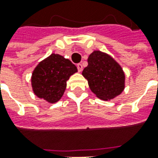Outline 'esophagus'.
<instances>
[{
    "instance_id": "1",
    "label": "esophagus",
    "mask_w": 158,
    "mask_h": 158,
    "mask_svg": "<svg viewBox=\"0 0 158 158\" xmlns=\"http://www.w3.org/2000/svg\"><path fill=\"white\" fill-rule=\"evenodd\" d=\"M77 69H78V71H79V73L81 72L83 70V66L82 64H80V63H79L78 65H77Z\"/></svg>"
}]
</instances>
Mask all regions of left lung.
I'll return each instance as SVG.
<instances>
[{
    "label": "left lung",
    "instance_id": "left-lung-1",
    "mask_svg": "<svg viewBox=\"0 0 158 158\" xmlns=\"http://www.w3.org/2000/svg\"><path fill=\"white\" fill-rule=\"evenodd\" d=\"M82 75L96 97L104 101L114 99L125 88L122 67L109 54L98 50L89 56L88 66L84 69Z\"/></svg>",
    "mask_w": 158,
    "mask_h": 158
}]
</instances>
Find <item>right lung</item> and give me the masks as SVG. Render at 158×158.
Wrapping results in <instances>:
<instances>
[{"label": "right lung", "mask_w": 158, "mask_h": 158, "mask_svg": "<svg viewBox=\"0 0 158 158\" xmlns=\"http://www.w3.org/2000/svg\"><path fill=\"white\" fill-rule=\"evenodd\" d=\"M78 69L69 59L52 53L39 62L31 76L34 94L48 103H56L64 94L67 81Z\"/></svg>", "instance_id": "obj_1"}]
</instances>
